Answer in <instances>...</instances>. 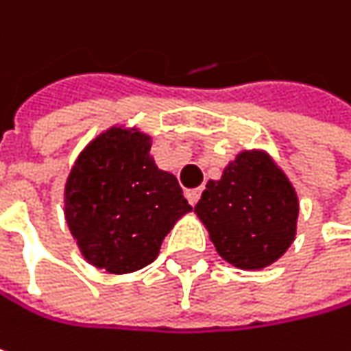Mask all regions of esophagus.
I'll return each instance as SVG.
<instances>
[{"label": "esophagus", "instance_id": "34e87169", "mask_svg": "<svg viewBox=\"0 0 351 351\" xmlns=\"http://www.w3.org/2000/svg\"><path fill=\"white\" fill-rule=\"evenodd\" d=\"M199 195H202V188L188 189V191H186V197H188L189 206H195V204H197V199H199Z\"/></svg>", "mask_w": 351, "mask_h": 351}]
</instances>
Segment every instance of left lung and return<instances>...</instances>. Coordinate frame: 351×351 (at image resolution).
Listing matches in <instances>:
<instances>
[{
  "label": "left lung",
  "instance_id": "left-lung-1",
  "mask_svg": "<svg viewBox=\"0 0 351 351\" xmlns=\"http://www.w3.org/2000/svg\"><path fill=\"white\" fill-rule=\"evenodd\" d=\"M298 195L265 154L243 152L219 182L210 180L195 213L217 254L243 269L274 263L295 236Z\"/></svg>",
  "mask_w": 351,
  "mask_h": 351
}]
</instances>
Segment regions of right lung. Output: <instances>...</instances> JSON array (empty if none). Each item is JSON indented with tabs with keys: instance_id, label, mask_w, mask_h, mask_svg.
I'll return each mask as SVG.
<instances>
[{
	"instance_id": "obj_1",
	"label": "right lung",
	"mask_w": 351,
	"mask_h": 351,
	"mask_svg": "<svg viewBox=\"0 0 351 351\" xmlns=\"http://www.w3.org/2000/svg\"><path fill=\"white\" fill-rule=\"evenodd\" d=\"M152 141L113 128L91 141L65 186V219L86 260L130 274L156 260L163 238L191 210L176 176L149 158Z\"/></svg>"
}]
</instances>
